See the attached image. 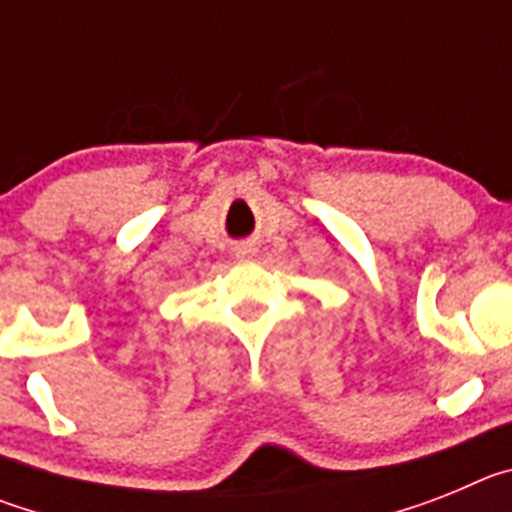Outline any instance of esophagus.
<instances>
[{"mask_svg":"<svg viewBox=\"0 0 512 512\" xmlns=\"http://www.w3.org/2000/svg\"><path fill=\"white\" fill-rule=\"evenodd\" d=\"M248 253H253V248H248V246H243V248H235V256H241V259H246Z\"/></svg>","mask_w":512,"mask_h":512,"instance_id":"obj_1","label":"esophagus"}]
</instances>
